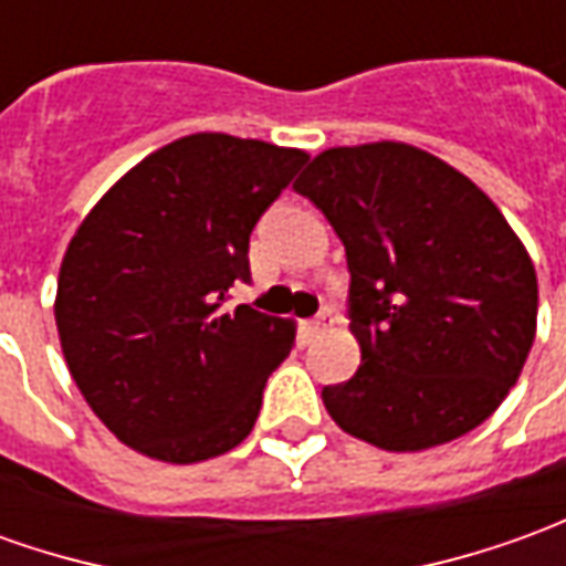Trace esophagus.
Returning <instances> with one entry per match:
<instances>
[{
  "instance_id": "esophagus-1",
  "label": "esophagus",
  "mask_w": 566,
  "mask_h": 566,
  "mask_svg": "<svg viewBox=\"0 0 566 566\" xmlns=\"http://www.w3.org/2000/svg\"><path fill=\"white\" fill-rule=\"evenodd\" d=\"M310 325H313V332H315V334H325V332H328V328H332V325H334V315L328 313V310H322V313L315 315V318H313V322H310Z\"/></svg>"
}]
</instances>
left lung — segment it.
<instances>
[{
  "label": "left lung",
  "mask_w": 566,
  "mask_h": 566,
  "mask_svg": "<svg viewBox=\"0 0 566 566\" xmlns=\"http://www.w3.org/2000/svg\"><path fill=\"white\" fill-rule=\"evenodd\" d=\"M294 188L344 241L363 349L353 378L322 387L328 415L387 452L483 424L536 337V269L509 219L468 176L402 142L328 148Z\"/></svg>",
  "instance_id": "left-lung-1"
}]
</instances>
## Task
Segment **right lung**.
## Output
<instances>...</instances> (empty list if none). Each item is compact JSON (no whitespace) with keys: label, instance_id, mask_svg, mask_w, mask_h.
I'll use <instances>...</instances> for the list:
<instances>
[{"label":"right lung","instance_id":"right-lung-1","mask_svg":"<svg viewBox=\"0 0 566 566\" xmlns=\"http://www.w3.org/2000/svg\"><path fill=\"white\" fill-rule=\"evenodd\" d=\"M306 164L297 148L195 133L148 154L92 207L57 275L55 322L80 394L148 459L241 443L294 325L248 303L253 226Z\"/></svg>","mask_w":566,"mask_h":566}]
</instances>
